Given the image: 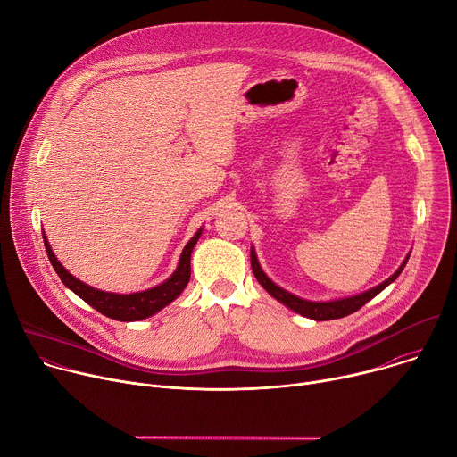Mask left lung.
<instances>
[{
  "mask_svg": "<svg viewBox=\"0 0 457 457\" xmlns=\"http://www.w3.org/2000/svg\"><path fill=\"white\" fill-rule=\"evenodd\" d=\"M407 260H409V258H407ZM407 260L400 266V270H398L393 277L386 278L383 284L372 287L370 291H365V293L356 295V296H351V298L333 300V302H307V300H302V298H298V296L287 293L286 289L278 287L277 284H273V282L266 277V273L262 271V268H260L258 260H256V254H254V251L251 249V268H253V273H254L256 280L260 282V286H262V287H264L271 296H275L278 302H282L284 305H287L289 309H293L295 312H298V314H302V316H307V318H312V320H316V321L344 318V316H347V314L356 312V311H358L360 307H363L369 300H372L378 293H381L390 282H395V280L400 277V273L403 271V268H405V264H407Z\"/></svg>",
  "mask_w": 457,
  "mask_h": 457,
  "instance_id": "obj_1",
  "label": "left lung"
}]
</instances>
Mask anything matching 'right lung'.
<instances>
[{"label": "right lung", "mask_w": 457, "mask_h": 457, "mask_svg": "<svg viewBox=\"0 0 457 457\" xmlns=\"http://www.w3.org/2000/svg\"><path fill=\"white\" fill-rule=\"evenodd\" d=\"M201 231L203 229L195 233V237L186 244L175 273L164 284H161L154 289L143 291V293H134V295L106 293V291H99V289H94V287L83 284L81 280L74 278L67 270H64L57 262V258L54 256L45 237H43V242H45L46 254L50 258V264L54 266L55 273L59 275V278L62 280L64 286L72 289L79 298H83L88 305H92L101 314L119 320V321H136V320H143V318L155 314L157 311L166 307L170 302H173L184 291V287L187 286L189 277H191V266H189L191 251H193L195 244H197Z\"/></svg>", "instance_id": "obj_1"}]
</instances>
